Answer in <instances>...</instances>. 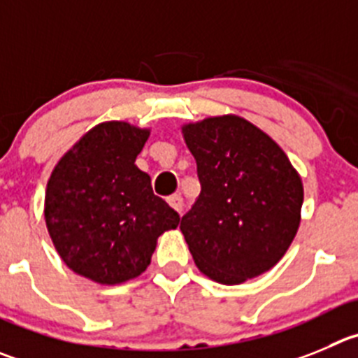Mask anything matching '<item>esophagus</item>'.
Wrapping results in <instances>:
<instances>
[{"instance_id": "1", "label": "esophagus", "mask_w": 358, "mask_h": 358, "mask_svg": "<svg viewBox=\"0 0 358 358\" xmlns=\"http://www.w3.org/2000/svg\"><path fill=\"white\" fill-rule=\"evenodd\" d=\"M168 203H169V206H171L173 210H176V212H182V208H183V199H182V196L180 194H173L171 198H168Z\"/></svg>"}]
</instances>
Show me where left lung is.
Returning <instances> with one entry per match:
<instances>
[{
  "label": "left lung",
  "instance_id": "obj_1",
  "mask_svg": "<svg viewBox=\"0 0 358 358\" xmlns=\"http://www.w3.org/2000/svg\"><path fill=\"white\" fill-rule=\"evenodd\" d=\"M201 194L182 229L199 272L242 285L280 262L302 220L303 185L285 150L238 115L183 123Z\"/></svg>",
  "mask_w": 358,
  "mask_h": 358
}]
</instances>
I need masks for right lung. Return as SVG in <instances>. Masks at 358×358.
<instances>
[{"label":"right lung","instance_id":"add662e5","mask_svg":"<svg viewBox=\"0 0 358 358\" xmlns=\"http://www.w3.org/2000/svg\"><path fill=\"white\" fill-rule=\"evenodd\" d=\"M150 129L129 122L92 127L56 162L45 187L43 219L70 270L96 285H123L152 262L157 238L180 215L153 194L136 166Z\"/></svg>","mask_w":358,"mask_h":358}]
</instances>
